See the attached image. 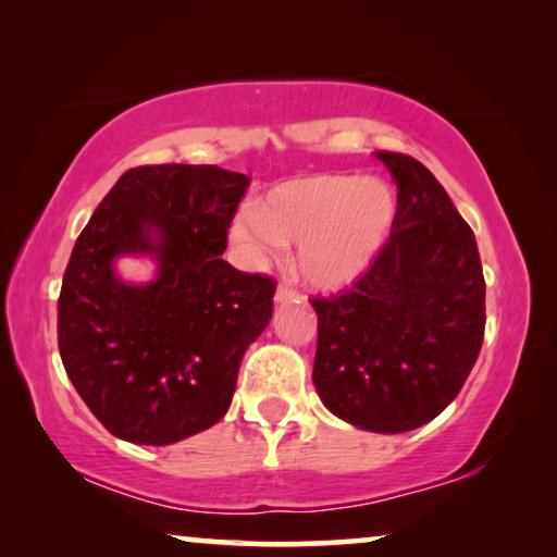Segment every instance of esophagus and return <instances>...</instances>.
Listing matches in <instances>:
<instances>
[{
	"instance_id": "34e87169",
	"label": "esophagus",
	"mask_w": 557,
	"mask_h": 557,
	"mask_svg": "<svg viewBox=\"0 0 557 557\" xmlns=\"http://www.w3.org/2000/svg\"><path fill=\"white\" fill-rule=\"evenodd\" d=\"M300 297V293L293 285H287V282H282V285L277 287L275 293V302H287V300H297Z\"/></svg>"
}]
</instances>
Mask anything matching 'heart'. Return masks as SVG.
I'll return each mask as SVG.
<instances>
[{
  "instance_id": "b5f03b06",
  "label": "heart",
  "mask_w": 557,
  "mask_h": 557,
  "mask_svg": "<svg viewBox=\"0 0 557 557\" xmlns=\"http://www.w3.org/2000/svg\"><path fill=\"white\" fill-rule=\"evenodd\" d=\"M395 214L397 197L387 182L318 172L272 187L235 222V237L257 255L297 245V270L307 285L339 289L383 252Z\"/></svg>"
}]
</instances>
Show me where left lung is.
I'll list each match as a JSON object with an SVG mask.
<instances>
[{
	"mask_svg": "<svg viewBox=\"0 0 557 557\" xmlns=\"http://www.w3.org/2000/svg\"><path fill=\"white\" fill-rule=\"evenodd\" d=\"M397 182L383 252L339 295L312 297V380L330 412L372 433L437 418L468 380L485 337L478 243L445 187L410 154L375 152Z\"/></svg>",
	"mask_w": 557,
	"mask_h": 557,
	"instance_id": "8db88e82",
	"label": "left lung"
}]
</instances>
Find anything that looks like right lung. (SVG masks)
I'll return each instance as SVG.
<instances>
[{
    "label": "right lung",
    "instance_id": "1",
    "mask_svg": "<svg viewBox=\"0 0 557 557\" xmlns=\"http://www.w3.org/2000/svg\"><path fill=\"white\" fill-rule=\"evenodd\" d=\"M247 187V174L214 164L132 168L77 237L57 339L74 389L114 437L170 445L227 412L277 287L222 260ZM122 253H152L158 280L122 283Z\"/></svg>",
    "mask_w": 557,
    "mask_h": 557
}]
</instances>
